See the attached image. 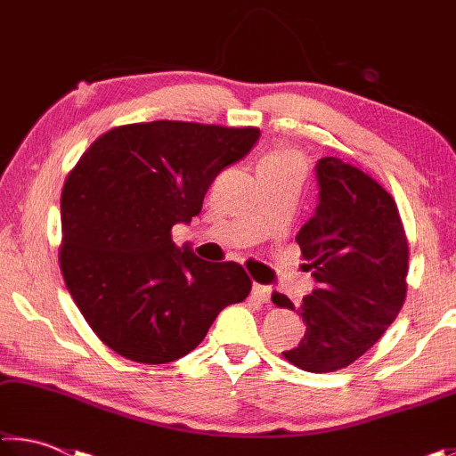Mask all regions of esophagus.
Here are the masks:
<instances>
[{
    "instance_id": "obj_1",
    "label": "esophagus",
    "mask_w": 456,
    "mask_h": 456,
    "mask_svg": "<svg viewBox=\"0 0 456 456\" xmlns=\"http://www.w3.org/2000/svg\"><path fill=\"white\" fill-rule=\"evenodd\" d=\"M253 297L257 299L259 304H269V297H272V288H267V285H259L256 283L253 285Z\"/></svg>"
}]
</instances>
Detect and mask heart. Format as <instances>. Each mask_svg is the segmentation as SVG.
I'll return each mask as SVG.
<instances>
[{
  "label": "heart",
  "mask_w": 456,
  "mask_h": 456,
  "mask_svg": "<svg viewBox=\"0 0 456 456\" xmlns=\"http://www.w3.org/2000/svg\"><path fill=\"white\" fill-rule=\"evenodd\" d=\"M264 163H299L302 165V160L296 152H289V151H283V152H273V154H267L264 159Z\"/></svg>",
  "instance_id": "1"
}]
</instances>
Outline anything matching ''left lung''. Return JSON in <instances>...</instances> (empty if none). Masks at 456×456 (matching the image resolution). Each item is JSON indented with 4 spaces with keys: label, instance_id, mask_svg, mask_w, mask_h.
Here are the masks:
<instances>
[{
    "label": "left lung",
    "instance_id": "1",
    "mask_svg": "<svg viewBox=\"0 0 456 456\" xmlns=\"http://www.w3.org/2000/svg\"><path fill=\"white\" fill-rule=\"evenodd\" d=\"M318 184V209L296 237L318 288L297 307L305 334L283 358L334 372L364 356L403 310L408 239L395 199L358 167L322 159ZM272 302L296 310L277 291Z\"/></svg>",
    "mask_w": 456,
    "mask_h": 456
}]
</instances>
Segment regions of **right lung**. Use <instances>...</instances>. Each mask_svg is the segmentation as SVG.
Wrapping results in <instances>:
<instances>
[{"instance_id":"1","label":"right lung","mask_w":456,"mask_h":456,"mask_svg":"<svg viewBox=\"0 0 456 456\" xmlns=\"http://www.w3.org/2000/svg\"><path fill=\"white\" fill-rule=\"evenodd\" d=\"M257 138L256 126L136 122L98 136L68 173L60 269L108 348L167 364L203 342L223 307L249 296L241 265L179 249L171 231L200 213L215 176Z\"/></svg>"}]
</instances>
